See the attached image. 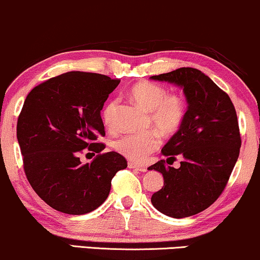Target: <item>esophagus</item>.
Listing matches in <instances>:
<instances>
[{
    "label": "esophagus",
    "instance_id": "34e87169",
    "mask_svg": "<svg viewBox=\"0 0 260 260\" xmlns=\"http://www.w3.org/2000/svg\"><path fill=\"white\" fill-rule=\"evenodd\" d=\"M128 168L138 170V172H146V168L144 166H140V164L134 163V162H128Z\"/></svg>",
    "mask_w": 260,
    "mask_h": 260
}]
</instances>
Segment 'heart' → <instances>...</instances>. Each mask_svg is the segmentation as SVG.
Instances as JSON below:
<instances>
[{"instance_id":"1","label":"heart","mask_w":260,"mask_h":260,"mask_svg":"<svg viewBox=\"0 0 260 260\" xmlns=\"http://www.w3.org/2000/svg\"><path fill=\"white\" fill-rule=\"evenodd\" d=\"M129 96L150 113V122L162 134H172L179 129L185 119V101L177 94H168L166 87L160 85L141 81L131 88ZM119 100L108 102L102 113L103 122L108 128L115 127ZM159 145V138L156 132L126 134L115 141V150L127 158L143 160L147 154L153 152Z\"/></svg>"}]
</instances>
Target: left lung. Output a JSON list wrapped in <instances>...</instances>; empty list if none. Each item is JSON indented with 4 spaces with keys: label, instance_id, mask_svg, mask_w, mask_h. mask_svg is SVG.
<instances>
[{
    "label": "left lung",
    "instance_id": "left-lung-1",
    "mask_svg": "<svg viewBox=\"0 0 260 260\" xmlns=\"http://www.w3.org/2000/svg\"><path fill=\"white\" fill-rule=\"evenodd\" d=\"M150 79L182 88L188 104L179 131L162 149L173 162L177 154L183 159L177 169L166 167L164 160L149 167L164 179L151 203L169 217H189L215 203L228 182L241 147L238 116L228 94L196 68Z\"/></svg>",
    "mask_w": 260,
    "mask_h": 260
}]
</instances>
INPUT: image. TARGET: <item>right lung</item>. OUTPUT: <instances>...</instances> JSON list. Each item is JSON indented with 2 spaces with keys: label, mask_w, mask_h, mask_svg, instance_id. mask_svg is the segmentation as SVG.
Returning <instances> with one entry per match:
<instances>
[{
  "label": "right lung",
  "mask_w": 260,
  "mask_h": 260,
  "mask_svg": "<svg viewBox=\"0 0 260 260\" xmlns=\"http://www.w3.org/2000/svg\"><path fill=\"white\" fill-rule=\"evenodd\" d=\"M120 80L86 72H68L36 86L26 97L16 124L25 174L49 206L84 215L108 198L111 179L127 168L120 153H102L81 163L83 150L100 153L106 136L104 102Z\"/></svg>",
  "instance_id": "obj_1"
}]
</instances>
